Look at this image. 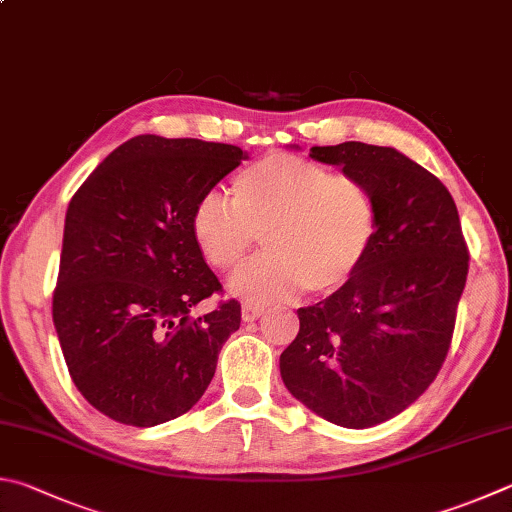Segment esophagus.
I'll list each match as a JSON object with an SVG mask.
<instances>
[{
    "mask_svg": "<svg viewBox=\"0 0 512 512\" xmlns=\"http://www.w3.org/2000/svg\"><path fill=\"white\" fill-rule=\"evenodd\" d=\"M262 315H264V306L244 304V309H241V318H244V322H255L257 318H262Z\"/></svg>",
    "mask_w": 512,
    "mask_h": 512,
    "instance_id": "esophagus-1",
    "label": "esophagus"
}]
</instances>
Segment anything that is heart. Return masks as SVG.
<instances>
[{
    "label": "heart",
    "mask_w": 512,
    "mask_h": 512,
    "mask_svg": "<svg viewBox=\"0 0 512 512\" xmlns=\"http://www.w3.org/2000/svg\"><path fill=\"white\" fill-rule=\"evenodd\" d=\"M208 266L232 273L264 239L266 255L232 277L230 291L253 304L300 291L329 295L365 266L378 235L371 185L349 172L295 154H271L230 183V203L203 197L190 219Z\"/></svg>",
    "instance_id": "b5f03b06"
}]
</instances>
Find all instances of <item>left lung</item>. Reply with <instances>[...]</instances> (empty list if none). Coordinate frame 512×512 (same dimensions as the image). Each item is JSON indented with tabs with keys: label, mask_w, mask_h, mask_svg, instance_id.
Segmentation results:
<instances>
[{
	"label": "left lung",
	"mask_w": 512,
	"mask_h": 512,
	"mask_svg": "<svg viewBox=\"0 0 512 512\" xmlns=\"http://www.w3.org/2000/svg\"><path fill=\"white\" fill-rule=\"evenodd\" d=\"M311 159L365 179L378 235L353 280L297 309L300 333L280 356L297 401L329 423L365 430L410 407L452 345L468 244L448 188L394 147H311Z\"/></svg>",
	"instance_id": "obj_1"
}]
</instances>
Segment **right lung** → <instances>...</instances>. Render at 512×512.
<instances>
[{"instance_id":"1","label":"right lung","mask_w":512,"mask_h":512,"mask_svg":"<svg viewBox=\"0 0 512 512\" xmlns=\"http://www.w3.org/2000/svg\"><path fill=\"white\" fill-rule=\"evenodd\" d=\"M244 159L235 145L145 134L73 194L53 324L78 392L118 423L152 427L188 412L239 329L237 300L192 318L221 284L194 246L190 219Z\"/></svg>"}]
</instances>
